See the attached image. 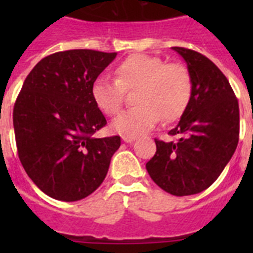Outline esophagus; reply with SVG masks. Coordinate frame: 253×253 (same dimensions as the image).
Segmentation results:
<instances>
[{
    "mask_svg": "<svg viewBox=\"0 0 253 253\" xmlns=\"http://www.w3.org/2000/svg\"><path fill=\"white\" fill-rule=\"evenodd\" d=\"M135 139H136V136H131V135H123L122 136V140L125 143H132L135 142Z\"/></svg>",
    "mask_w": 253,
    "mask_h": 253,
    "instance_id": "34e87169",
    "label": "esophagus"
}]
</instances>
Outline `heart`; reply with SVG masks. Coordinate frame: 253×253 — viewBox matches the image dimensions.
<instances>
[{"label": "heart", "mask_w": 253, "mask_h": 253, "mask_svg": "<svg viewBox=\"0 0 253 253\" xmlns=\"http://www.w3.org/2000/svg\"><path fill=\"white\" fill-rule=\"evenodd\" d=\"M132 89H138L136 106L119 113L111 128L135 136L151 130L162 117L172 122L184 114L192 99V76L180 63L144 53L131 55L117 67V79L101 75L93 81L91 98L99 110L111 115L122 106L126 90Z\"/></svg>", "instance_id": "1"}]
</instances>
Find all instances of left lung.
Returning <instances> with one entry per match:
<instances>
[{
  "label": "left lung",
  "instance_id": "1",
  "mask_svg": "<svg viewBox=\"0 0 253 253\" xmlns=\"http://www.w3.org/2000/svg\"><path fill=\"white\" fill-rule=\"evenodd\" d=\"M186 63L193 93L180 122L169 131L177 142L155 139L146 164L155 184L182 197L208 189L231 160L239 142V103L220 69L193 49L172 47Z\"/></svg>",
  "mask_w": 253,
  "mask_h": 253
}]
</instances>
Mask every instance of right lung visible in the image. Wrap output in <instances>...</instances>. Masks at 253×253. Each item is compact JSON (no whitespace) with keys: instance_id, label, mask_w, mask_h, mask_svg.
<instances>
[{"instance_id":"obj_1","label":"right lung","mask_w":253,"mask_h":253,"mask_svg":"<svg viewBox=\"0 0 253 253\" xmlns=\"http://www.w3.org/2000/svg\"><path fill=\"white\" fill-rule=\"evenodd\" d=\"M117 52L69 49L42 59L26 77L13 111L18 156L51 198L83 200L102 184L119 136L94 138L106 118L91 84Z\"/></svg>"}]
</instances>
